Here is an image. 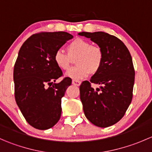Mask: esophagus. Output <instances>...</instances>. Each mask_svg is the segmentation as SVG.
Here are the masks:
<instances>
[{"mask_svg":"<svg viewBox=\"0 0 152 152\" xmlns=\"http://www.w3.org/2000/svg\"><path fill=\"white\" fill-rule=\"evenodd\" d=\"M72 83H73V85L76 86H79L81 85V83H82V82H80V81L79 80H76V79H73V80L72 81Z\"/></svg>","mask_w":152,"mask_h":152,"instance_id":"34e87169","label":"esophagus"}]
</instances>
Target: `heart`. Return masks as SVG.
I'll return each instance as SVG.
<instances>
[{"instance_id": "heart-1", "label": "heart", "mask_w": 152, "mask_h": 152, "mask_svg": "<svg viewBox=\"0 0 152 152\" xmlns=\"http://www.w3.org/2000/svg\"><path fill=\"white\" fill-rule=\"evenodd\" d=\"M66 50L67 53L61 50L56 51L53 60L59 69L67 70L70 68L72 59L76 57L75 64L77 66L67 73V76L72 79H84L90 73H98L102 67L104 60L103 50L99 46L91 45L85 39L76 38L67 45Z\"/></svg>"}]
</instances>
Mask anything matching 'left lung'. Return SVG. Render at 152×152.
<instances>
[{
  "label": "left lung",
  "instance_id": "8db88e82",
  "mask_svg": "<svg viewBox=\"0 0 152 152\" xmlns=\"http://www.w3.org/2000/svg\"><path fill=\"white\" fill-rule=\"evenodd\" d=\"M104 52V60L90 82L80 85V99L87 119L99 127L110 126L125 115L132 99L134 69L128 48L121 39L102 31L80 32ZM100 84L94 89L91 83Z\"/></svg>",
  "mask_w": 152,
  "mask_h": 152
}]
</instances>
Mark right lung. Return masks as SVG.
Wrapping results in <instances>:
<instances>
[{"instance_id":"add662e5","label":"right lung","mask_w":152,"mask_h":152,"mask_svg":"<svg viewBox=\"0 0 152 152\" xmlns=\"http://www.w3.org/2000/svg\"><path fill=\"white\" fill-rule=\"evenodd\" d=\"M73 37L65 31L41 32L24 42L14 67L15 97L26 121L35 129L53 127L60 118L61 102L71 81L62 76L53 60L57 51Z\"/></svg>"}]
</instances>
